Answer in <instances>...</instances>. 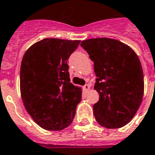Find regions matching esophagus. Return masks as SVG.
<instances>
[{"mask_svg": "<svg viewBox=\"0 0 155 155\" xmlns=\"http://www.w3.org/2000/svg\"><path fill=\"white\" fill-rule=\"evenodd\" d=\"M84 89L86 91H88L90 89V86L88 85V84H85V85L84 86Z\"/></svg>", "mask_w": 155, "mask_h": 155, "instance_id": "obj_1", "label": "esophagus"}]
</instances>
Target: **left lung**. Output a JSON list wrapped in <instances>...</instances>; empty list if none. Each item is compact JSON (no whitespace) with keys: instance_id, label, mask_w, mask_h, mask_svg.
<instances>
[{"instance_id":"8db88e82","label":"left lung","mask_w":155,"mask_h":155,"mask_svg":"<svg viewBox=\"0 0 155 155\" xmlns=\"http://www.w3.org/2000/svg\"><path fill=\"white\" fill-rule=\"evenodd\" d=\"M94 62L99 101L93 105L97 122L106 128L127 124L139 109L144 95L140 59L126 44L110 38H94L80 44Z\"/></svg>"}]
</instances>
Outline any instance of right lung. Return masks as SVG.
Segmentation results:
<instances>
[{
	"instance_id": "obj_1",
	"label": "right lung",
	"mask_w": 155,
	"mask_h": 155,
	"mask_svg": "<svg viewBox=\"0 0 155 155\" xmlns=\"http://www.w3.org/2000/svg\"><path fill=\"white\" fill-rule=\"evenodd\" d=\"M80 41L47 38L22 57L20 93L25 109L42 128L60 131L73 121L82 88L70 82L67 59Z\"/></svg>"
}]
</instances>
